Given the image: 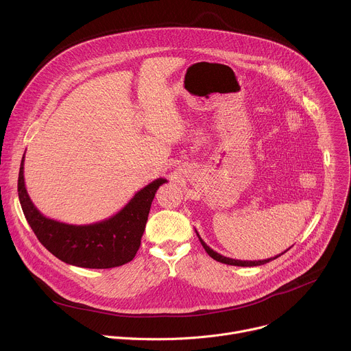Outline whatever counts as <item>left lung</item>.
Segmentation results:
<instances>
[{
    "instance_id": "obj_1",
    "label": "left lung",
    "mask_w": 351,
    "mask_h": 351,
    "mask_svg": "<svg viewBox=\"0 0 351 351\" xmlns=\"http://www.w3.org/2000/svg\"><path fill=\"white\" fill-rule=\"evenodd\" d=\"M195 233H197V230H195ZM197 236H198V239H199V241H202V244H203V247H204V250L206 252L208 253V256L210 257H213L215 261H218V263H222V264H228V265H236V267H258V265H264V264H267V263H269V261H272V260H275V258H278V257H280L282 254H279V256H275V257H272V258H268V260H258V261H241V260H233V258H229V257H223V256H221L219 253H217V252H214V250L210 247V245H207L206 244V241L199 237V234L197 233ZM289 250V248H287ZM286 250V252H287ZM285 252V253H286Z\"/></svg>"
}]
</instances>
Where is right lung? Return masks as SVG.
Segmentation results:
<instances>
[{"label":"right lung","instance_id":"obj_1","mask_svg":"<svg viewBox=\"0 0 351 351\" xmlns=\"http://www.w3.org/2000/svg\"><path fill=\"white\" fill-rule=\"evenodd\" d=\"M22 157L18 194L19 202L40 243L61 261L91 269H106L132 261L140 247L149 207L158 187L167 179H157L138 190L130 202L108 219L90 225H69L44 217L30 199L23 176Z\"/></svg>","mask_w":351,"mask_h":351}]
</instances>
